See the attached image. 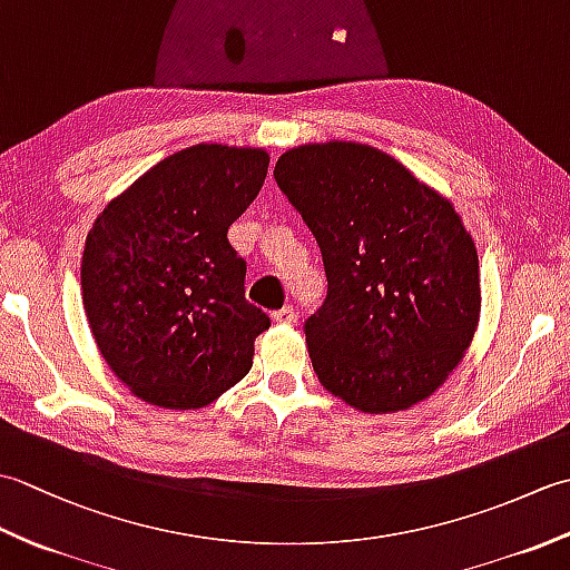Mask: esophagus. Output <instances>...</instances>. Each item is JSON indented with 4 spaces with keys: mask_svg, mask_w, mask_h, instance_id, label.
I'll use <instances>...</instances> for the list:
<instances>
[{
    "mask_svg": "<svg viewBox=\"0 0 570 570\" xmlns=\"http://www.w3.org/2000/svg\"><path fill=\"white\" fill-rule=\"evenodd\" d=\"M272 318H274V323H282V325H288V323H294V318H296V313H294V306H284V308H278V311H274V313H272Z\"/></svg>",
    "mask_w": 570,
    "mask_h": 570,
    "instance_id": "obj_1",
    "label": "esophagus"
}]
</instances>
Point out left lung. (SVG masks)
<instances>
[{
	"label": "left lung",
	"mask_w": 570,
	"mask_h": 570,
	"mask_svg": "<svg viewBox=\"0 0 570 570\" xmlns=\"http://www.w3.org/2000/svg\"><path fill=\"white\" fill-rule=\"evenodd\" d=\"M274 180L316 237L328 278L304 323L321 384L370 414L431 396L480 313L478 252L453 205L355 141L286 151Z\"/></svg>",
	"instance_id": "left-lung-1"
}]
</instances>
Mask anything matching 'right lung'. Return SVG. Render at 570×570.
<instances>
[{
    "label": "right lung",
    "instance_id": "right-lung-1",
    "mask_svg": "<svg viewBox=\"0 0 570 570\" xmlns=\"http://www.w3.org/2000/svg\"><path fill=\"white\" fill-rule=\"evenodd\" d=\"M262 149L198 144L115 198L85 242L80 286L107 365L144 402L200 409L252 367L269 316L245 298L227 229L257 198Z\"/></svg>",
    "mask_w": 570,
    "mask_h": 570
}]
</instances>
